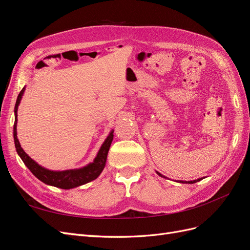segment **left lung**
Instances as JSON below:
<instances>
[{
	"mask_svg": "<svg viewBox=\"0 0 250 250\" xmlns=\"http://www.w3.org/2000/svg\"><path fill=\"white\" fill-rule=\"evenodd\" d=\"M156 173H157L158 175H160L161 177L167 178V177H166V176H164L163 174H161L160 172H157V171H156ZM203 178H204V177H202V178H198V179H195V180H190V181H187V180H186V181H185V180H178L177 183H181V184H195V183H197V181H200V180H201V179H203Z\"/></svg>",
	"mask_w": 250,
	"mask_h": 250,
	"instance_id": "left-lung-1",
	"label": "left lung"
}]
</instances>
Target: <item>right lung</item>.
<instances>
[{"label": "right lung", "mask_w": 250, "mask_h": 250, "mask_svg": "<svg viewBox=\"0 0 250 250\" xmlns=\"http://www.w3.org/2000/svg\"><path fill=\"white\" fill-rule=\"evenodd\" d=\"M25 93V86L22 87L21 93L18 96L16 107H14V126H13V139L14 145H16L17 152L21 158V161L27 166V168L32 172L35 177L39 178L43 184L53 186L56 188H63V190H70V188H77L80 186L85 185L89 181L95 180L100 175L103 171L105 164H106V158L109 151V147L113 139V130H111L108 134V137L105 139L102 146L95 157L93 163H89L84 167L79 169H71V170H63V171H53L47 168H43L42 166L37 164L33 161L25 151L21 147L20 141L18 139L17 132V125H18V108L22 98V95Z\"/></svg>", "instance_id": "obj_1"}]
</instances>
